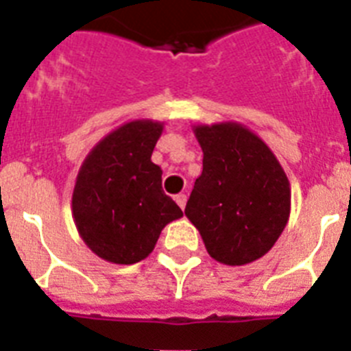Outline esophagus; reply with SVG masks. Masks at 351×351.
Listing matches in <instances>:
<instances>
[{"instance_id":"esophagus-1","label":"esophagus","mask_w":351,"mask_h":351,"mask_svg":"<svg viewBox=\"0 0 351 351\" xmlns=\"http://www.w3.org/2000/svg\"><path fill=\"white\" fill-rule=\"evenodd\" d=\"M175 202L178 204V206H180L182 209H184V208H186L187 197H186V195H184V193H178V195H176V197H175Z\"/></svg>"}]
</instances>
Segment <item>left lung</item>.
Returning <instances> with one entry per match:
<instances>
[{
	"instance_id": "8db88e82",
	"label": "left lung",
	"mask_w": 351,
	"mask_h": 351,
	"mask_svg": "<svg viewBox=\"0 0 351 351\" xmlns=\"http://www.w3.org/2000/svg\"><path fill=\"white\" fill-rule=\"evenodd\" d=\"M202 147V175L186 217L206 250L226 266H244L271 250L291 209V187L266 142L237 121L193 125Z\"/></svg>"
}]
</instances>
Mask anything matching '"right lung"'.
I'll list each match as a JSON object with an SVG mask.
<instances>
[{
    "instance_id": "obj_1",
    "label": "right lung",
    "mask_w": 351,
    "mask_h": 351,
    "mask_svg": "<svg viewBox=\"0 0 351 351\" xmlns=\"http://www.w3.org/2000/svg\"><path fill=\"white\" fill-rule=\"evenodd\" d=\"M162 131V121H127L101 138L80 167L74 224L87 247L104 261H143L165 226L184 215L162 189V169L151 162Z\"/></svg>"
}]
</instances>
